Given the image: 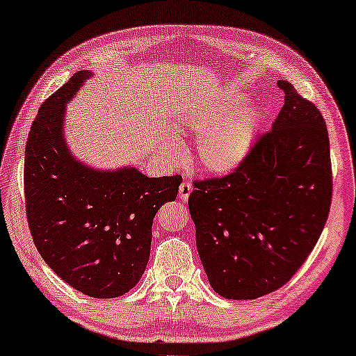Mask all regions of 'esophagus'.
I'll return each mask as SVG.
<instances>
[{
	"label": "esophagus",
	"instance_id": "esophagus-1",
	"mask_svg": "<svg viewBox=\"0 0 356 356\" xmlns=\"http://www.w3.org/2000/svg\"><path fill=\"white\" fill-rule=\"evenodd\" d=\"M191 192H192V184L191 183H187V181H184V183H181L179 191H178L179 200L187 201V198H189V195H191Z\"/></svg>",
	"mask_w": 356,
	"mask_h": 356
}]
</instances>
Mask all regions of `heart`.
<instances>
[{
	"label": "heart",
	"mask_w": 356,
	"mask_h": 356,
	"mask_svg": "<svg viewBox=\"0 0 356 356\" xmlns=\"http://www.w3.org/2000/svg\"><path fill=\"white\" fill-rule=\"evenodd\" d=\"M226 108L217 110L192 122V131L200 136L198 161L206 170L226 173L237 167L256 140L260 127V113L248 108L229 116ZM165 147L178 153L177 140H167Z\"/></svg>",
	"instance_id": "1"
}]
</instances>
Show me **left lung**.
<instances>
[{
  "instance_id": "obj_1",
  "label": "left lung",
  "mask_w": 356,
  "mask_h": 356,
  "mask_svg": "<svg viewBox=\"0 0 356 356\" xmlns=\"http://www.w3.org/2000/svg\"><path fill=\"white\" fill-rule=\"evenodd\" d=\"M276 120L231 173L193 181L191 217L213 291L256 299L299 270L323 232L332 204L325 120L286 80Z\"/></svg>"
}]
</instances>
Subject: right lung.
Wrapping results in <instances>:
<instances>
[{
    "instance_id": "1",
    "label": "right lung",
    "mask_w": 356,
    "mask_h": 356,
    "mask_svg": "<svg viewBox=\"0 0 356 356\" xmlns=\"http://www.w3.org/2000/svg\"><path fill=\"white\" fill-rule=\"evenodd\" d=\"M90 76L76 72L40 106L26 143V217L40 256L60 279L86 296L111 299L143 277L153 218L175 201L183 179L149 178L133 167L96 170L71 155L65 104Z\"/></svg>"
}]
</instances>
